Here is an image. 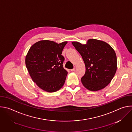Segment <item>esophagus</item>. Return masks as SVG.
<instances>
[{
	"instance_id": "1",
	"label": "esophagus",
	"mask_w": 132,
	"mask_h": 132,
	"mask_svg": "<svg viewBox=\"0 0 132 132\" xmlns=\"http://www.w3.org/2000/svg\"><path fill=\"white\" fill-rule=\"evenodd\" d=\"M75 70H76V68H73V69H71L70 70H71V71H75Z\"/></svg>"
}]
</instances>
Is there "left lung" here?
Returning a JSON list of instances; mask_svg holds the SVG:
<instances>
[{"mask_svg":"<svg viewBox=\"0 0 132 132\" xmlns=\"http://www.w3.org/2000/svg\"><path fill=\"white\" fill-rule=\"evenodd\" d=\"M80 53L86 66L81 80L87 89L96 91L107 86L114 77L117 69L114 50L105 42L89 39L86 44L72 42Z\"/></svg>","mask_w":132,"mask_h":132,"instance_id":"left-lung-1","label":"left lung"}]
</instances>
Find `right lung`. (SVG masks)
Masks as SVG:
<instances>
[{"label":"right lung","mask_w":132,"mask_h":132,"mask_svg":"<svg viewBox=\"0 0 132 132\" xmlns=\"http://www.w3.org/2000/svg\"><path fill=\"white\" fill-rule=\"evenodd\" d=\"M67 42L58 44L42 40L34 44L26 57V65L32 80L42 90L53 92L64 85L67 71L63 67L62 51Z\"/></svg>","instance_id":"add662e5"}]
</instances>
